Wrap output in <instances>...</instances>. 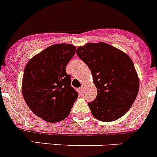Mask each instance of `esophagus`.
I'll return each instance as SVG.
<instances>
[{
    "label": "esophagus",
    "instance_id": "esophagus-1",
    "mask_svg": "<svg viewBox=\"0 0 157 157\" xmlns=\"http://www.w3.org/2000/svg\"><path fill=\"white\" fill-rule=\"evenodd\" d=\"M78 93L80 94V95H81V94H82V92H83V86H81V87L79 88V89H78Z\"/></svg>",
    "mask_w": 157,
    "mask_h": 157
}]
</instances>
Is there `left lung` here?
<instances>
[{
	"label": "left lung",
	"instance_id": "obj_1",
	"mask_svg": "<svg viewBox=\"0 0 157 157\" xmlns=\"http://www.w3.org/2000/svg\"><path fill=\"white\" fill-rule=\"evenodd\" d=\"M76 53L90 68L97 88L96 98L88 103L94 117L102 122L122 117L133 104L140 87L130 58L104 42L79 46Z\"/></svg>",
	"mask_w": 157,
	"mask_h": 157
}]
</instances>
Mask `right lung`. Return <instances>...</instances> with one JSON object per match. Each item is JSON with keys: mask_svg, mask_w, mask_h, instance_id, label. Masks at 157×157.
Instances as JSON below:
<instances>
[{"mask_svg": "<svg viewBox=\"0 0 157 157\" xmlns=\"http://www.w3.org/2000/svg\"><path fill=\"white\" fill-rule=\"evenodd\" d=\"M75 49L72 44H53L33 57L25 66L24 98L30 109L47 122L65 119L78 96L71 86V75L65 71Z\"/></svg>", "mask_w": 157, "mask_h": 157, "instance_id": "add662e5", "label": "right lung"}]
</instances>
